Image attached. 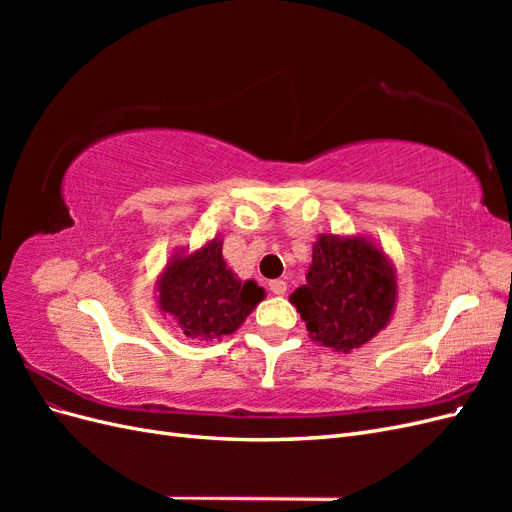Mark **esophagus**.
<instances>
[{
    "mask_svg": "<svg viewBox=\"0 0 512 512\" xmlns=\"http://www.w3.org/2000/svg\"><path fill=\"white\" fill-rule=\"evenodd\" d=\"M269 290L273 292V294H286V290H288V284L284 282V280H273V282H269Z\"/></svg>",
    "mask_w": 512,
    "mask_h": 512,
    "instance_id": "obj_1",
    "label": "esophagus"
}]
</instances>
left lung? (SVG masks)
<instances>
[{
  "label": "left lung",
  "mask_w": 512,
  "mask_h": 512,
  "mask_svg": "<svg viewBox=\"0 0 512 512\" xmlns=\"http://www.w3.org/2000/svg\"><path fill=\"white\" fill-rule=\"evenodd\" d=\"M307 284L290 294L312 342L352 352L389 324L397 303V271L367 237L320 235Z\"/></svg>",
  "instance_id": "1"
}]
</instances>
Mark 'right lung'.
I'll use <instances>...</instances> for the list:
<instances>
[{
    "label": "right lung",
    "instance_id": "add662e5",
    "mask_svg": "<svg viewBox=\"0 0 512 512\" xmlns=\"http://www.w3.org/2000/svg\"><path fill=\"white\" fill-rule=\"evenodd\" d=\"M156 290L162 316L173 318L194 342L232 335L265 299V290L254 280L241 282L226 267L220 237L194 252L181 247L170 256Z\"/></svg>",
    "mask_w": 512,
    "mask_h": 512
}]
</instances>
